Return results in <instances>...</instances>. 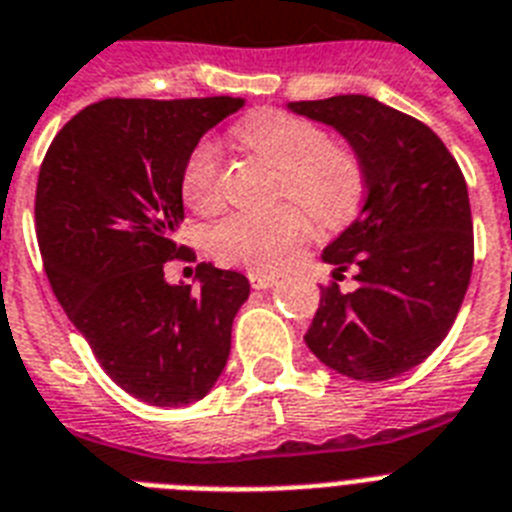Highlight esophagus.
<instances>
[{
  "label": "esophagus",
  "mask_w": 512,
  "mask_h": 512,
  "mask_svg": "<svg viewBox=\"0 0 512 512\" xmlns=\"http://www.w3.org/2000/svg\"><path fill=\"white\" fill-rule=\"evenodd\" d=\"M248 277H251V285L256 287V290H269V287L277 285V277H274V274L251 272V274H248Z\"/></svg>",
  "instance_id": "esophagus-1"
}]
</instances>
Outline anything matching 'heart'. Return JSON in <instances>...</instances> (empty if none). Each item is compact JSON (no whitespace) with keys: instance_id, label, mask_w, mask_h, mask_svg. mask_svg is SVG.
<instances>
[{"instance_id":"heart-1","label":"heart","mask_w":512,"mask_h":512,"mask_svg":"<svg viewBox=\"0 0 512 512\" xmlns=\"http://www.w3.org/2000/svg\"><path fill=\"white\" fill-rule=\"evenodd\" d=\"M238 138L277 167V190L293 198L324 225H337L356 211L363 196L361 159L345 143L327 141L324 130L295 114L264 109L238 125ZM180 193L193 211H211L219 201V154L198 141L185 159ZM308 238V217L298 206L266 214L232 211L209 230V251L219 261L256 272H280Z\"/></svg>"}]
</instances>
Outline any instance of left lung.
Segmentation results:
<instances>
[{"mask_svg":"<svg viewBox=\"0 0 512 512\" xmlns=\"http://www.w3.org/2000/svg\"><path fill=\"white\" fill-rule=\"evenodd\" d=\"M287 109L335 128L361 159L366 201L322 259L332 282L306 345L324 366L384 382L429 358L445 340L474 269V222L458 162L424 122L371 96L290 101Z\"/></svg>","mask_w":512,"mask_h":512,"instance_id":"1","label":"left lung"}]
</instances>
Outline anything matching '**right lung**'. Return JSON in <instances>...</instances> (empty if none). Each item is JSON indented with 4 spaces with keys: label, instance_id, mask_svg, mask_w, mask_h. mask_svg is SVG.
<instances>
[{
    "label": "right lung",
    "instance_id": "obj_1",
    "mask_svg": "<svg viewBox=\"0 0 512 512\" xmlns=\"http://www.w3.org/2000/svg\"><path fill=\"white\" fill-rule=\"evenodd\" d=\"M243 104L104 99L54 135L38 172V248L59 306L109 379L159 408L214 387L251 293L243 274L214 264L196 266L198 290L164 280V264L185 253L175 240L185 159Z\"/></svg>",
    "mask_w": 512,
    "mask_h": 512
}]
</instances>
